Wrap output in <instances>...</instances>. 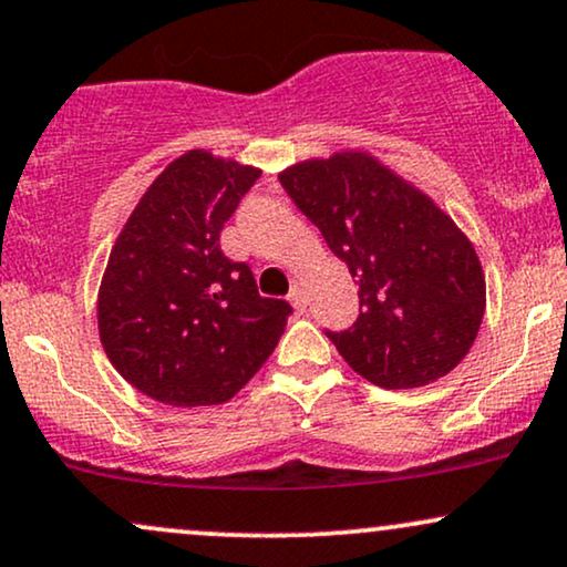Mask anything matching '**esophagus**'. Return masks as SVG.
<instances>
[{"instance_id": "1", "label": "esophagus", "mask_w": 567, "mask_h": 567, "mask_svg": "<svg viewBox=\"0 0 567 567\" xmlns=\"http://www.w3.org/2000/svg\"><path fill=\"white\" fill-rule=\"evenodd\" d=\"M288 301H290L292 306H296L298 311H306V292H303V285H301V282H292Z\"/></svg>"}]
</instances>
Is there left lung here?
<instances>
[{"label": "left lung", "mask_w": 567, "mask_h": 567, "mask_svg": "<svg viewBox=\"0 0 567 567\" xmlns=\"http://www.w3.org/2000/svg\"><path fill=\"white\" fill-rule=\"evenodd\" d=\"M279 184L359 285V317L327 332L380 388H420L473 346L486 279L473 243L427 195L367 153L285 168Z\"/></svg>", "instance_id": "8db88e82"}]
</instances>
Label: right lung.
<instances>
[{
    "mask_svg": "<svg viewBox=\"0 0 567 567\" xmlns=\"http://www.w3.org/2000/svg\"><path fill=\"white\" fill-rule=\"evenodd\" d=\"M261 172L189 150L136 203L100 285L107 359L168 406L224 404L277 349L292 313L221 254L224 224Z\"/></svg>",
    "mask_w": 567,
    "mask_h": 567,
    "instance_id": "add662e5",
    "label": "right lung"
}]
</instances>
